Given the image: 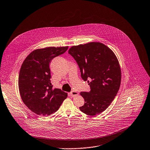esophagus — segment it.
<instances>
[{"mask_svg":"<svg viewBox=\"0 0 150 150\" xmlns=\"http://www.w3.org/2000/svg\"><path fill=\"white\" fill-rule=\"evenodd\" d=\"M78 94H79V93H78L77 92L75 91H71V92L70 93V95L71 96H74L77 95Z\"/></svg>","mask_w":150,"mask_h":150,"instance_id":"obj_1","label":"esophagus"}]
</instances>
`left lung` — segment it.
<instances>
[{
  "instance_id": "left-lung-1",
  "label": "left lung",
  "mask_w": 150,
  "mask_h": 150,
  "mask_svg": "<svg viewBox=\"0 0 150 150\" xmlns=\"http://www.w3.org/2000/svg\"><path fill=\"white\" fill-rule=\"evenodd\" d=\"M69 54L76 61L82 79L90 87L89 92L80 93L85 103L80 110L91 116L102 112L114 99L121 84V70L115 55L98 42L73 46Z\"/></svg>"
}]
</instances>
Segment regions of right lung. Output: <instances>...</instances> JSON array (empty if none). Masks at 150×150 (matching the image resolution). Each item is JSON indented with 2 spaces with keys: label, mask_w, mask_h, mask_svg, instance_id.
<instances>
[{
  "label": "right lung",
  "mask_w": 150,
  "mask_h": 150,
  "mask_svg": "<svg viewBox=\"0 0 150 150\" xmlns=\"http://www.w3.org/2000/svg\"><path fill=\"white\" fill-rule=\"evenodd\" d=\"M67 47H50L32 52L24 60L19 75V88L25 105L38 115H49L60 108L67 94L53 88L50 64Z\"/></svg>",
  "instance_id": "1"
}]
</instances>
